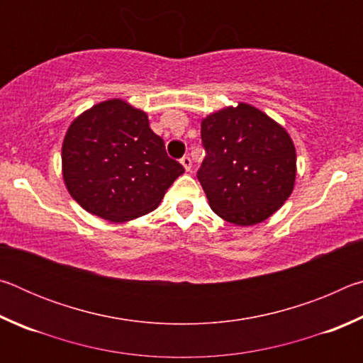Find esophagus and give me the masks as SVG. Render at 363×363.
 Returning a JSON list of instances; mask_svg holds the SVG:
<instances>
[{
  "label": "esophagus",
  "instance_id": "34e87169",
  "mask_svg": "<svg viewBox=\"0 0 363 363\" xmlns=\"http://www.w3.org/2000/svg\"><path fill=\"white\" fill-rule=\"evenodd\" d=\"M181 164L184 167V169L190 171V168H192V160H190V157H182L181 158Z\"/></svg>",
  "mask_w": 363,
  "mask_h": 363
}]
</instances>
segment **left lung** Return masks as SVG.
<instances>
[{
  "label": "left lung",
  "instance_id": "1",
  "mask_svg": "<svg viewBox=\"0 0 363 363\" xmlns=\"http://www.w3.org/2000/svg\"><path fill=\"white\" fill-rule=\"evenodd\" d=\"M206 157L199 181L219 218L255 225L288 200L296 179V149L277 121L238 102L201 120Z\"/></svg>",
  "mask_w": 363,
  "mask_h": 363
}]
</instances>
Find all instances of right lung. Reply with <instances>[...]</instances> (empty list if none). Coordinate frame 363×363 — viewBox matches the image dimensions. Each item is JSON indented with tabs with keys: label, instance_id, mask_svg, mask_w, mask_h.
<instances>
[{
	"label": "right lung",
	"instance_id": "obj_1",
	"mask_svg": "<svg viewBox=\"0 0 363 363\" xmlns=\"http://www.w3.org/2000/svg\"><path fill=\"white\" fill-rule=\"evenodd\" d=\"M184 173L144 110L123 99L96 104L72 121L62 143V176L77 203L110 223H126L160 205Z\"/></svg>",
	"mask_w": 363,
	"mask_h": 363
}]
</instances>
